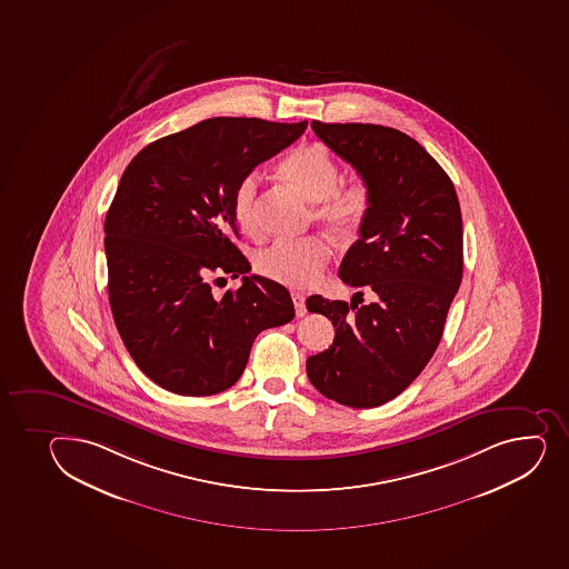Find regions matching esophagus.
<instances>
[{
    "label": "esophagus",
    "mask_w": 569,
    "mask_h": 569,
    "mask_svg": "<svg viewBox=\"0 0 569 569\" xmlns=\"http://www.w3.org/2000/svg\"><path fill=\"white\" fill-rule=\"evenodd\" d=\"M291 299H293L295 311H297V316H306L305 295L293 293L291 295Z\"/></svg>",
    "instance_id": "esophagus-1"
}]
</instances>
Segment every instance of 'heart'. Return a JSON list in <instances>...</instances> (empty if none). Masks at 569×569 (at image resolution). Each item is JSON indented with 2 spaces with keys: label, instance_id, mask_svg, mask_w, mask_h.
Here are the masks:
<instances>
[{
  "label": "heart",
  "instance_id": "obj_1",
  "mask_svg": "<svg viewBox=\"0 0 569 569\" xmlns=\"http://www.w3.org/2000/svg\"><path fill=\"white\" fill-rule=\"evenodd\" d=\"M280 176L291 182L308 200L317 203L316 218L332 233L357 237L368 222L373 207V190L366 179H352L340 184L341 170L335 157L322 147H300L280 164ZM259 177L250 171L242 177L233 192V214L244 233H258ZM332 250L322 237L278 239L258 253L256 269L270 280L289 288L313 286Z\"/></svg>",
  "mask_w": 569,
  "mask_h": 569
}]
</instances>
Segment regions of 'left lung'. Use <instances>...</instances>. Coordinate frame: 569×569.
I'll return each mask as SVG.
<instances>
[{
	"label": "left lung",
	"mask_w": 569,
	"mask_h": 569,
	"mask_svg": "<svg viewBox=\"0 0 569 569\" xmlns=\"http://www.w3.org/2000/svg\"><path fill=\"white\" fill-rule=\"evenodd\" d=\"M311 129L369 182L373 207L340 264L341 280L358 289L351 305L306 300L336 329L306 373L325 398L371 409L403 392L439 347L463 278L461 209L450 177L410 136L369 123L311 121Z\"/></svg>",
	"instance_id": "8db88e82"
}]
</instances>
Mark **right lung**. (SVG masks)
<instances>
[{"instance_id": "right-lung-1", "label": "right lung", "mask_w": 569, "mask_h": 569, "mask_svg": "<svg viewBox=\"0 0 569 569\" xmlns=\"http://www.w3.org/2000/svg\"><path fill=\"white\" fill-rule=\"evenodd\" d=\"M308 127L212 118L152 141L127 166L104 220L108 299L130 357L179 396L239 381L256 336L295 317L288 289L247 276L234 247L233 192ZM243 276L222 298L212 279Z\"/></svg>"}]
</instances>
